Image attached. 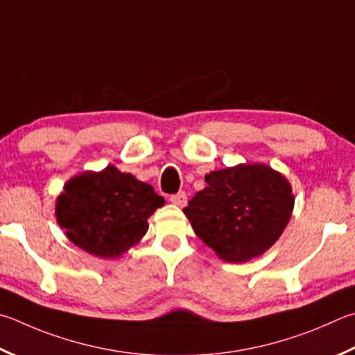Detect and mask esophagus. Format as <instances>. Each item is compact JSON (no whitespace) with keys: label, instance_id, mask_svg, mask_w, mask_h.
<instances>
[{"label":"esophagus","instance_id":"1","mask_svg":"<svg viewBox=\"0 0 355 355\" xmlns=\"http://www.w3.org/2000/svg\"><path fill=\"white\" fill-rule=\"evenodd\" d=\"M169 200L173 205H177V206H180V208H183V206L188 203V196H186L184 191H180V192H177V194H172L169 197Z\"/></svg>","mask_w":355,"mask_h":355}]
</instances>
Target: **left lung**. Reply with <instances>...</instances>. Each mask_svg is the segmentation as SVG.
Instances as JSON below:
<instances>
[{
	"mask_svg": "<svg viewBox=\"0 0 355 355\" xmlns=\"http://www.w3.org/2000/svg\"><path fill=\"white\" fill-rule=\"evenodd\" d=\"M208 183L183 212L196 234L227 262H245L278 241L293 209L287 180L263 164L205 175Z\"/></svg>",
	"mask_w": 355,
	"mask_h": 355,
	"instance_id": "1",
	"label": "left lung"
}]
</instances>
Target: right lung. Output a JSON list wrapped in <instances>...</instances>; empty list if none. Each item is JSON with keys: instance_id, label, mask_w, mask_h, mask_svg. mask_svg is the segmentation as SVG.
<instances>
[{"instance_id": "add662e5", "label": "right lung", "mask_w": 355, "mask_h": 355, "mask_svg": "<svg viewBox=\"0 0 355 355\" xmlns=\"http://www.w3.org/2000/svg\"><path fill=\"white\" fill-rule=\"evenodd\" d=\"M164 205L150 184L114 166L71 178L57 198L55 216L68 239L87 253L116 257L147 233V218Z\"/></svg>"}]
</instances>
